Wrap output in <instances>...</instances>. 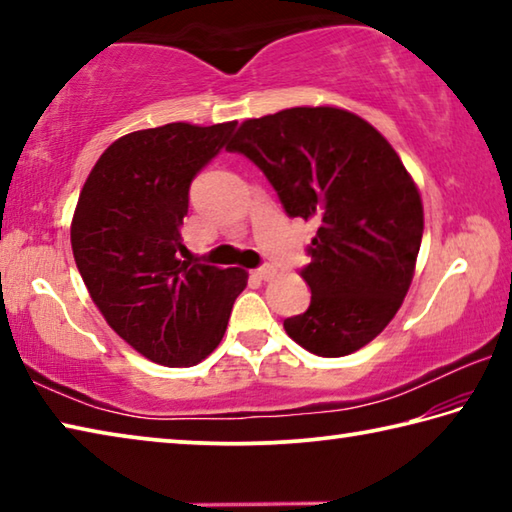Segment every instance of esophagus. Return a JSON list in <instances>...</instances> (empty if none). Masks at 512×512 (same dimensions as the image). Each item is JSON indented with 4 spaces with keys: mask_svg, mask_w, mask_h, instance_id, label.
<instances>
[{
    "mask_svg": "<svg viewBox=\"0 0 512 512\" xmlns=\"http://www.w3.org/2000/svg\"><path fill=\"white\" fill-rule=\"evenodd\" d=\"M255 275L259 277V280H271V277L275 275V266L273 264H262L259 268H255Z\"/></svg>",
    "mask_w": 512,
    "mask_h": 512,
    "instance_id": "esophagus-1",
    "label": "esophagus"
}]
</instances>
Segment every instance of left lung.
Returning <instances> with one entry per match:
<instances>
[{
    "label": "left lung",
    "instance_id": "obj_1",
    "mask_svg": "<svg viewBox=\"0 0 512 512\" xmlns=\"http://www.w3.org/2000/svg\"><path fill=\"white\" fill-rule=\"evenodd\" d=\"M228 151L262 169L291 219H314L300 268L311 302L284 320L318 357H345L391 323L422 241L418 187L368 121L341 108H289L248 119Z\"/></svg>",
    "mask_w": 512,
    "mask_h": 512
}]
</instances>
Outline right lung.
Here are the masks:
<instances>
[{"label": "right lung", "instance_id": "1", "mask_svg": "<svg viewBox=\"0 0 512 512\" xmlns=\"http://www.w3.org/2000/svg\"><path fill=\"white\" fill-rule=\"evenodd\" d=\"M237 121L167 124L112 142L72 219L76 268L108 325L160 366H194L221 343L241 268L180 262L189 187Z\"/></svg>", "mask_w": 512, "mask_h": 512}]
</instances>
